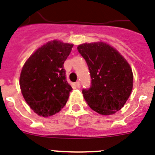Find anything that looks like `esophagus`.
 <instances>
[{"instance_id":"obj_1","label":"esophagus","mask_w":155,"mask_h":155,"mask_svg":"<svg viewBox=\"0 0 155 155\" xmlns=\"http://www.w3.org/2000/svg\"><path fill=\"white\" fill-rule=\"evenodd\" d=\"M75 86L77 87L78 88H80V83L79 81H77L76 83H75Z\"/></svg>"}]
</instances>
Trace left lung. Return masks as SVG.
<instances>
[{
    "label": "left lung",
    "instance_id": "left-lung-1",
    "mask_svg": "<svg viewBox=\"0 0 155 155\" xmlns=\"http://www.w3.org/2000/svg\"><path fill=\"white\" fill-rule=\"evenodd\" d=\"M77 49L86 60L91 78L90 88L82 91L85 101L99 114H115L124 107L133 88L129 63L117 49L103 41L84 43Z\"/></svg>",
    "mask_w": 155,
    "mask_h": 155
}]
</instances>
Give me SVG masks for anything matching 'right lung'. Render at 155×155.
<instances>
[{"instance_id":"add662e5","label":"right lung","mask_w":155,"mask_h":155,"mask_svg":"<svg viewBox=\"0 0 155 155\" xmlns=\"http://www.w3.org/2000/svg\"><path fill=\"white\" fill-rule=\"evenodd\" d=\"M72 44L54 40L37 48L25 61L20 87L24 99L39 116L49 117L61 110L71 87L67 83L64 63Z\"/></svg>"}]
</instances>
